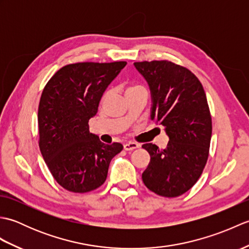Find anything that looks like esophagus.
Instances as JSON below:
<instances>
[{"label":"esophagus","mask_w":249,"mask_h":249,"mask_svg":"<svg viewBox=\"0 0 249 249\" xmlns=\"http://www.w3.org/2000/svg\"><path fill=\"white\" fill-rule=\"evenodd\" d=\"M139 146H140V144L137 143V142H127V143L124 144V150L133 151V150L138 149Z\"/></svg>","instance_id":"34e87169"}]
</instances>
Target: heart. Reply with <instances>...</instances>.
Wrapping results in <instances>:
<instances>
[{
	"label": "heart",
	"mask_w": 249,
	"mask_h": 249,
	"mask_svg": "<svg viewBox=\"0 0 249 249\" xmlns=\"http://www.w3.org/2000/svg\"><path fill=\"white\" fill-rule=\"evenodd\" d=\"M144 89L142 86H139V84H134V86H130L127 88V89H126V93L127 92H131V91H137V89Z\"/></svg>",
	"instance_id": "obj_1"
}]
</instances>
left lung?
I'll return each instance as SVG.
<instances>
[{"label":"left lung","instance_id":"obj_1","mask_svg":"<svg viewBox=\"0 0 249 249\" xmlns=\"http://www.w3.org/2000/svg\"><path fill=\"white\" fill-rule=\"evenodd\" d=\"M150 87L151 120L169 137L166 149L142 145L151 160L142 173L145 186L162 197H178L198 181L209 157L212 119L202 84L187 68L169 61L136 62Z\"/></svg>","mask_w":249,"mask_h":249}]
</instances>
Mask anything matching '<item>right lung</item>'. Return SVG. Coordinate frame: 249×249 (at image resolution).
I'll return each mask as SVG.
<instances>
[{"mask_svg": "<svg viewBox=\"0 0 249 249\" xmlns=\"http://www.w3.org/2000/svg\"><path fill=\"white\" fill-rule=\"evenodd\" d=\"M126 62L70 64L46 84L38 106L39 149L55 181L72 193H88L107 178L112 158L123 150L89 133V121Z\"/></svg>", "mask_w": 249, "mask_h": 249, "instance_id": "1", "label": "right lung"}]
</instances>
